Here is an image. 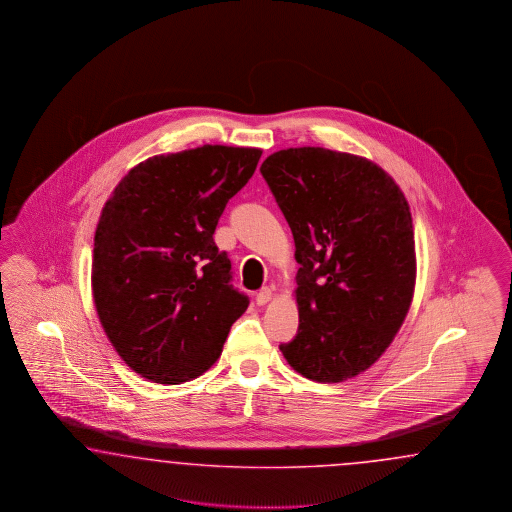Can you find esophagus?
<instances>
[{
    "label": "esophagus",
    "mask_w": 512,
    "mask_h": 512,
    "mask_svg": "<svg viewBox=\"0 0 512 512\" xmlns=\"http://www.w3.org/2000/svg\"><path fill=\"white\" fill-rule=\"evenodd\" d=\"M270 298H272V291H270V289H261V291L255 295V302H257L259 306H264V304L270 302Z\"/></svg>",
    "instance_id": "esophagus-1"
}]
</instances>
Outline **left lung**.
<instances>
[{
    "label": "left lung",
    "instance_id": "1",
    "mask_svg": "<svg viewBox=\"0 0 512 512\" xmlns=\"http://www.w3.org/2000/svg\"><path fill=\"white\" fill-rule=\"evenodd\" d=\"M295 238L298 332L279 349L293 370L340 383L385 353L409 311L415 236L402 189L381 167L326 148L261 165Z\"/></svg>",
    "mask_w": 512,
    "mask_h": 512
}]
</instances>
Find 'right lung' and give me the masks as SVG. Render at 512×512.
Returning <instances> with one entry per match:
<instances>
[{
    "label": "right lung",
    "mask_w": 512,
    "mask_h": 512,
    "mask_svg": "<svg viewBox=\"0 0 512 512\" xmlns=\"http://www.w3.org/2000/svg\"><path fill=\"white\" fill-rule=\"evenodd\" d=\"M261 154L204 144L155 155L127 172L105 204L93 238V302L116 353L144 379L199 377L248 310L214 233Z\"/></svg>",
    "instance_id": "obj_1"
}]
</instances>
